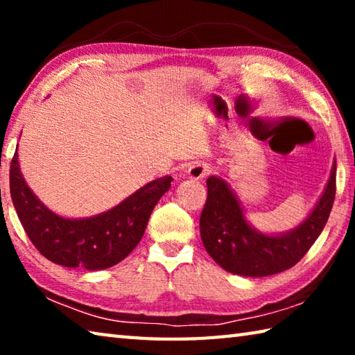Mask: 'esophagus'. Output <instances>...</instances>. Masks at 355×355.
<instances>
[{"mask_svg":"<svg viewBox=\"0 0 355 355\" xmlns=\"http://www.w3.org/2000/svg\"><path fill=\"white\" fill-rule=\"evenodd\" d=\"M209 172H211V167H209V166L194 163L192 166H189L188 177L194 178V180H200V178H205L207 175H209Z\"/></svg>","mask_w":355,"mask_h":355,"instance_id":"1","label":"esophagus"}]
</instances>
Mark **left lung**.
Instances as JSON below:
<instances>
[{
	"label": "left lung",
	"instance_id": "8db88e82",
	"mask_svg": "<svg viewBox=\"0 0 355 355\" xmlns=\"http://www.w3.org/2000/svg\"><path fill=\"white\" fill-rule=\"evenodd\" d=\"M334 164L320 202L302 224L284 235H263L252 228L238 199L224 180H207L208 197L200 216L202 243L225 271L245 277H264L293 268L321 235L335 200Z\"/></svg>",
	"mask_w": 355,
	"mask_h": 355
}]
</instances>
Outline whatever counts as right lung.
Masks as SVG:
<instances>
[{
    "label": "right lung",
    "instance_id": "right-lung-1",
    "mask_svg": "<svg viewBox=\"0 0 355 355\" xmlns=\"http://www.w3.org/2000/svg\"><path fill=\"white\" fill-rule=\"evenodd\" d=\"M9 180L15 211L35 249L61 266L97 271L122 261L139 244L150 214L173 178L153 180L117 207L87 219H65L50 211L25 183L17 152Z\"/></svg>",
    "mask_w": 355,
    "mask_h": 355
}]
</instances>
